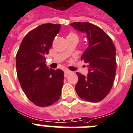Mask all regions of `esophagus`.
<instances>
[{
	"mask_svg": "<svg viewBox=\"0 0 133 133\" xmlns=\"http://www.w3.org/2000/svg\"><path fill=\"white\" fill-rule=\"evenodd\" d=\"M70 73H71V72H70V71H66L64 72V77H66L68 75H69Z\"/></svg>",
	"mask_w": 133,
	"mask_h": 133,
	"instance_id": "34e87169",
	"label": "esophagus"
}]
</instances>
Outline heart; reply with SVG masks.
Listing matches in <instances>:
<instances>
[{"mask_svg":"<svg viewBox=\"0 0 133 133\" xmlns=\"http://www.w3.org/2000/svg\"><path fill=\"white\" fill-rule=\"evenodd\" d=\"M67 37H76V38H77L76 35H75V34H73V33H71V34H69L68 35Z\"/></svg>","mask_w":133,"mask_h":133,"instance_id":"obj_1","label":"heart"}]
</instances>
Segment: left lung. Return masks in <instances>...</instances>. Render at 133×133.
<instances>
[{"label": "left lung", "instance_id": "1", "mask_svg": "<svg viewBox=\"0 0 133 133\" xmlns=\"http://www.w3.org/2000/svg\"><path fill=\"white\" fill-rule=\"evenodd\" d=\"M76 30L85 33L89 46L81 60L87 64V76L76 73L78 82L75 91L79 97L91 102H98L109 93L116 73L115 47L111 38L95 24L74 22L71 24Z\"/></svg>", "mask_w": 133, "mask_h": 133}]
</instances>
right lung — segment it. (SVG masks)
<instances>
[{
    "label": "right lung",
    "instance_id": "obj_1",
    "mask_svg": "<svg viewBox=\"0 0 133 133\" xmlns=\"http://www.w3.org/2000/svg\"><path fill=\"white\" fill-rule=\"evenodd\" d=\"M60 24H41L23 38L17 52V75L24 94L36 106L48 107L59 99L63 87L64 72L46 66L49 54Z\"/></svg>",
    "mask_w": 133,
    "mask_h": 133
}]
</instances>
